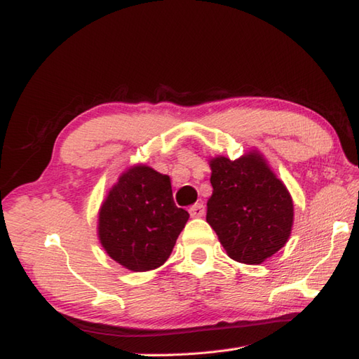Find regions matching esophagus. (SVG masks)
<instances>
[{
    "label": "esophagus",
    "mask_w": 359,
    "mask_h": 359,
    "mask_svg": "<svg viewBox=\"0 0 359 359\" xmlns=\"http://www.w3.org/2000/svg\"><path fill=\"white\" fill-rule=\"evenodd\" d=\"M189 215L193 217H202L205 215L203 203H194L193 207H189Z\"/></svg>",
    "instance_id": "esophagus-1"
}]
</instances>
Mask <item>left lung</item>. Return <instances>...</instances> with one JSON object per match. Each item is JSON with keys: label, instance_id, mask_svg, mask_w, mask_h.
<instances>
[{"label": "left lung", "instance_id": "8db88e82", "mask_svg": "<svg viewBox=\"0 0 359 359\" xmlns=\"http://www.w3.org/2000/svg\"><path fill=\"white\" fill-rule=\"evenodd\" d=\"M210 166L207 222L234 261L264 262L292 233L293 201L285 185L257 151L236 160L219 156Z\"/></svg>", "mask_w": 359, "mask_h": 359}]
</instances>
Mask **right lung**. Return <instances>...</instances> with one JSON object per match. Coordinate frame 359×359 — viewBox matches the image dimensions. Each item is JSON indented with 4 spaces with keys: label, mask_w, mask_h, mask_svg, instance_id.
Masks as SVG:
<instances>
[{
    "label": "right lung",
    "mask_w": 359,
    "mask_h": 359,
    "mask_svg": "<svg viewBox=\"0 0 359 359\" xmlns=\"http://www.w3.org/2000/svg\"><path fill=\"white\" fill-rule=\"evenodd\" d=\"M188 217L175 207L170 177L137 165L120 175L102 203L98 238L125 269L154 270L170 257Z\"/></svg>",
    "instance_id": "right-lung-1"
}]
</instances>
